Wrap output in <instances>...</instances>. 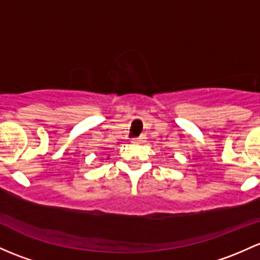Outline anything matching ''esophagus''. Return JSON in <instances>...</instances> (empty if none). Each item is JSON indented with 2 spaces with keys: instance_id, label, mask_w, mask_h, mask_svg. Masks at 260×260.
<instances>
[{
  "instance_id": "obj_1",
  "label": "esophagus",
  "mask_w": 260,
  "mask_h": 260,
  "mask_svg": "<svg viewBox=\"0 0 260 260\" xmlns=\"http://www.w3.org/2000/svg\"><path fill=\"white\" fill-rule=\"evenodd\" d=\"M133 143H143L144 142V138L143 137H139V138H136V139H133Z\"/></svg>"
}]
</instances>
